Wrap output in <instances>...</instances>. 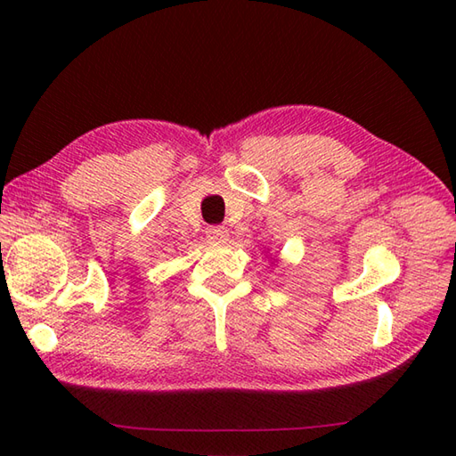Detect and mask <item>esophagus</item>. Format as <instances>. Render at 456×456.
Here are the masks:
<instances>
[{
    "instance_id": "1",
    "label": "esophagus",
    "mask_w": 456,
    "mask_h": 456,
    "mask_svg": "<svg viewBox=\"0 0 456 456\" xmlns=\"http://www.w3.org/2000/svg\"><path fill=\"white\" fill-rule=\"evenodd\" d=\"M206 235L209 240H213V243H223V240H227L229 231L223 225H213V227H208Z\"/></svg>"
}]
</instances>
